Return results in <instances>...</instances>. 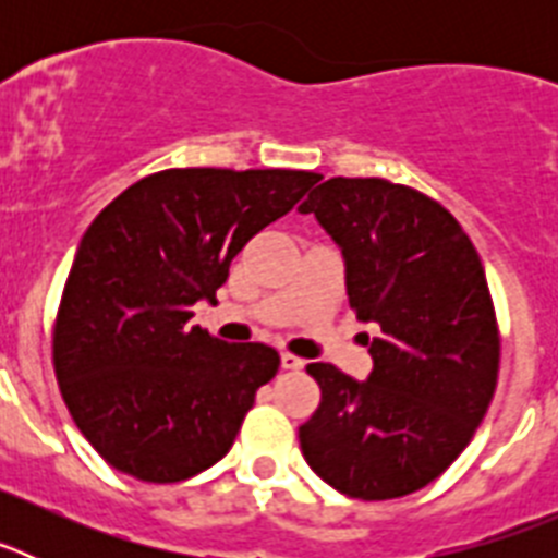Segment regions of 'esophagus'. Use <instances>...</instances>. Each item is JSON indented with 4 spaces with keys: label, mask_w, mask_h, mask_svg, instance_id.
<instances>
[{
    "label": "esophagus",
    "mask_w": 558,
    "mask_h": 558,
    "mask_svg": "<svg viewBox=\"0 0 558 558\" xmlns=\"http://www.w3.org/2000/svg\"><path fill=\"white\" fill-rule=\"evenodd\" d=\"M304 366L302 357H295V354L290 352H282V368H290V372H299V368Z\"/></svg>",
    "instance_id": "1"
}]
</instances>
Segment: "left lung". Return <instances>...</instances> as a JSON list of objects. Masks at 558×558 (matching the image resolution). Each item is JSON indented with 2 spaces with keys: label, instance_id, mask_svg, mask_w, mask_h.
Wrapping results in <instances>:
<instances>
[{
  "label": "left lung",
  "instance_id": "1",
  "mask_svg": "<svg viewBox=\"0 0 558 558\" xmlns=\"http://www.w3.org/2000/svg\"><path fill=\"white\" fill-rule=\"evenodd\" d=\"M313 211L347 259L349 307L379 327L357 383L310 363L322 402L299 427L315 475L357 500L436 481L475 436L500 372V327L475 245L445 206L386 179H329Z\"/></svg>",
  "mask_w": 558,
  "mask_h": 558
}]
</instances>
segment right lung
Returning <instances> with one entry per match:
<instances>
[{"mask_svg": "<svg viewBox=\"0 0 558 558\" xmlns=\"http://www.w3.org/2000/svg\"><path fill=\"white\" fill-rule=\"evenodd\" d=\"M318 179L172 167L92 220L52 324V368L77 430L108 466L179 483L231 450L279 352L190 327L192 304L215 302L231 259Z\"/></svg>", "mask_w": 558, "mask_h": 558, "instance_id": "right-lung-1", "label": "right lung"}]
</instances>
